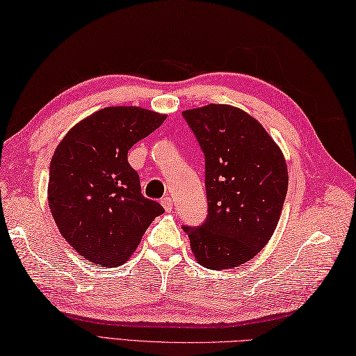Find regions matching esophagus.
<instances>
[{"mask_svg":"<svg viewBox=\"0 0 356 356\" xmlns=\"http://www.w3.org/2000/svg\"><path fill=\"white\" fill-rule=\"evenodd\" d=\"M161 203H162V207L165 208L166 213H171V211H172V200H171V197H163L161 200Z\"/></svg>","mask_w":356,"mask_h":356,"instance_id":"esophagus-1","label":"esophagus"}]
</instances>
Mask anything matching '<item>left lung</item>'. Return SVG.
Instances as JSON below:
<instances>
[{
  "instance_id": "1",
  "label": "left lung",
  "mask_w": 356,
  "mask_h": 356,
  "mask_svg": "<svg viewBox=\"0 0 356 356\" xmlns=\"http://www.w3.org/2000/svg\"><path fill=\"white\" fill-rule=\"evenodd\" d=\"M182 116L205 154L208 216L184 226L195 259L208 269H231L266 246L282 214L287 168L266 130L243 110L209 104Z\"/></svg>"
}]
</instances>
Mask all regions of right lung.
<instances>
[{"label": "right lung", "instance_id": "add662e5", "mask_svg": "<svg viewBox=\"0 0 356 356\" xmlns=\"http://www.w3.org/2000/svg\"><path fill=\"white\" fill-rule=\"evenodd\" d=\"M166 116L139 107H107L64 136L50 162L49 207L63 237L101 268L128 260L162 205L143 197L128 149Z\"/></svg>", "mask_w": 356, "mask_h": 356}]
</instances>
